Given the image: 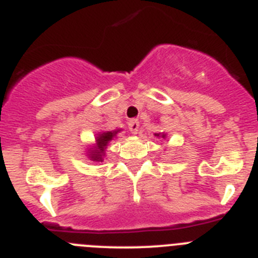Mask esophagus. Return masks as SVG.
<instances>
[{"mask_svg":"<svg viewBox=\"0 0 258 258\" xmlns=\"http://www.w3.org/2000/svg\"><path fill=\"white\" fill-rule=\"evenodd\" d=\"M127 125H129V131H131L132 133H138V129H140V122H138V120H131Z\"/></svg>","mask_w":258,"mask_h":258,"instance_id":"1","label":"esophagus"}]
</instances>
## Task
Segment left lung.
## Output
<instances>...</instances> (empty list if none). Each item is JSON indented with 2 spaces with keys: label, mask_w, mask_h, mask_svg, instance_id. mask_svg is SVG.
<instances>
[{
  "label": "left lung",
  "mask_w": 258,
  "mask_h": 258,
  "mask_svg": "<svg viewBox=\"0 0 258 258\" xmlns=\"http://www.w3.org/2000/svg\"><path fill=\"white\" fill-rule=\"evenodd\" d=\"M155 136H156V137H161V138H165V134H160V133H157V134H155Z\"/></svg>",
  "instance_id": "8db88e82"
}]
</instances>
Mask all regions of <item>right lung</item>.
<instances>
[{
	"label": "right lung",
	"mask_w": 258,
	"mask_h": 258,
	"mask_svg": "<svg viewBox=\"0 0 258 258\" xmlns=\"http://www.w3.org/2000/svg\"><path fill=\"white\" fill-rule=\"evenodd\" d=\"M120 131H113V132H103V133H99L95 138L97 143L95 146H93V149L88 150V157H90V160L94 161H103V157L106 156V149L108 146L109 141H112V138H115L116 134Z\"/></svg>",
	"instance_id": "add662e5"
}]
</instances>
